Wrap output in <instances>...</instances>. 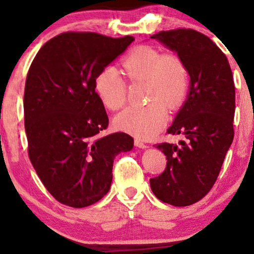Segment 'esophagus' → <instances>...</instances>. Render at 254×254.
Masks as SVG:
<instances>
[{
    "instance_id": "obj_1",
    "label": "esophagus",
    "mask_w": 254,
    "mask_h": 254,
    "mask_svg": "<svg viewBox=\"0 0 254 254\" xmlns=\"http://www.w3.org/2000/svg\"><path fill=\"white\" fill-rule=\"evenodd\" d=\"M134 145H136L137 147H140V149H146V147H149V145H147V144L144 143L143 140L138 139V138H136V139H134Z\"/></svg>"
}]
</instances>
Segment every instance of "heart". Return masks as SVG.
<instances>
[{
    "mask_svg": "<svg viewBox=\"0 0 254 254\" xmlns=\"http://www.w3.org/2000/svg\"><path fill=\"white\" fill-rule=\"evenodd\" d=\"M121 66L127 81H145L149 103L125 109L115 118V125L143 139L155 136L166 122V107L173 110L186 99L190 85L188 65L178 54L143 46L131 50ZM95 91L105 108L116 111L127 102V84L117 69L108 66L96 76Z\"/></svg>",
    "mask_w": 254,
    "mask_h": 254,
    "instance_id": "obj_1",
    "label": "heart"
}]
</instances>
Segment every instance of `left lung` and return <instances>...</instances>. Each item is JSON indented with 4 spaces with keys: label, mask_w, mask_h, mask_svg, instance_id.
<instances>
[{
    "label": "left lung",
    "mask_w": 254,
    "mask_h": 254,
    "mask_svg": "<svg viewBox=\"0 0 254 254\" xmlns=\"http://www.w3.org/2000/svg\"><path fill=\"white\" fill-rule=\"evenodd\" d=\"M151 38L162 42L184 60L190 91L168 133L182 134L179 145L157 144L166 156V168L150 179L159 200L188 206L200 200L216 183L233 140L236 90L225 54L193 29L160 31Z\"/></svg>",
    "instance_id": "8db88e82"
}]
</instances>
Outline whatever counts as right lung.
Segmentation results:
<instances>
[{"instance_id":"right-lung-1","label":"right lung","mask_w":254,"mask_h":254,"mask_svg":"<svg viewBox=\"0 0 254 254\" xmlns=\"http://www.w3.org/2000/svg\"><path fill=\"white\" fill-rule=\"evenodd\" d=\"M132 41L68 31L48 41L29 68L23 102L28 155L61 204L97 203L110 190L115 157L133 147L127 133L101 136L109 118L95 91L98 72Z\"/></svg>"}]
</instances>
